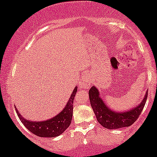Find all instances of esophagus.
Segmentation results:
<instances>
[{
	"label": "esophagus",
	"instance_id": "34e87169",
	"mask_svg": "<svg viewBox=\"0 0 157 157\" xmlns=\"http://www.w3.org/2000/svg\"><path fill=\"white\" fill-rule=\"evenodd\" d=\"M92 85V81H91V77H89V75H85L82 79L81 80L80 86L85 89H88Z\"/></svg>",
	"mask_w": 157,
	"mask_h": 157
}]
</instances>
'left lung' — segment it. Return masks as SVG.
<instances>
[{
    "instance_id": "8db88e82",
    "label": "left lung",
    "mask_w": 157,
    "mask_h": 157,
    "mask_svg": "<svg viewBox=\"0 0 157 157\" xmlns=\"http://www.w3.org/2000/svg\"><path fill=\"white\" fill-rule=\"evenodd\" d=\"M146 91L143 100L138 106L126 112H114L108 108L100 98L97 89L91 87L89 90V100L97 121L100 125L108 129H117L131 126L140 117L146 102Z\"/></svg>"
}]
</instances>
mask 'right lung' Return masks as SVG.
I'll use <instances>...</instances> for the list:
<instances>
[{"label":"right lung","mask_w":157,"mask_h":157,"mask_svg":"<svg viewBox=\"0 0 157 157\" xmlns=\"http://www.w3.org/2000/svg\"><path fill=\"white\" fill-rule=\"evenodd\" d=\"M77 91V88L75 87L66 107L59 114L50 120L44 122H32L23 118L17 109L16 113L25 127L32 134L40 137H55L63 134L71 124L73 115V102Z\"/></svg>","instance_id":"right-lung-1"}]
</instances>
